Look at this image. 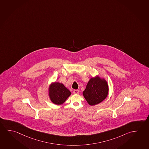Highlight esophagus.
Listing matches in <instances>:
<instances>
[{"label": "esophagus", "mask_w": 149, "mask_h": 149, "mask_svg": "<svg viewBox=\"0 0 149 149\" xmlns=\"http://www.w3.org/2000/svg\"><path fill=\"white\" fill-rule=\"evenodd\" d=\"M73 92L74 94H79V91L78 90H73Z\"/></svg>", "instance_id": "1"}]
</instances>
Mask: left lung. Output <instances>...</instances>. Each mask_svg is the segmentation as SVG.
Masks as SVG:
<instances>
[{"label":"left lung","instance_id":"obj_1","mask_svg":"<svg viewBox=\"0 0 149 149\" xmlns=\"http://www.w3.org/2000/svg\"><path fill=\"white\" fill-rule=\"evenodd\" d=\"M108 86L106 81L97 77L90 80L83 95L88 104L94 106L102 102L108 94Z\"/></svg>","mask_w":149,"mask_h":149}]
</instances>
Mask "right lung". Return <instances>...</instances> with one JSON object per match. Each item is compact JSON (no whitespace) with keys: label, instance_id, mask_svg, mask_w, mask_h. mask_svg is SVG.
<instances>
[{"label":"right lung","instance_id":"right-lung-1","mask_svg":"<svg viewBox=\"0 0 149 149\" xmlns=\"http://www.w3.org/2000/svg\"><path fill=\"white\" fill-rule=\"evenodd\" d=\"M70 95L71 92L69 90H68L64 84L60 83H54L50 87V99L56 104H63Z\"/></svg>","mask_w":149,"mask_h":149}]
</instances>
